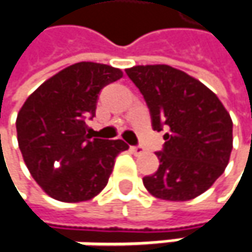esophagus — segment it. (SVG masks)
Listing matches in <instances>:
<instances>
[{
    "label": "esophagus",
    "mask_w": 252,
    "mask_h": 252,
    "mask_svg": "<svg viewBox=\"0 0 252 252\" xmlns=\"http://www.w3.org/2000/svg\"><path fill=\"white\" fill-rule=\"evenodd\" d=\"M131 151H132L135 156H141V154H144V149H143V147H140V146H137V147H131Z\"/></svg>",
    "instance_id": "esophagus-1"
}]
</instances>
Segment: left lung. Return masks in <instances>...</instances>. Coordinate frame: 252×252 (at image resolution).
Wrapping results in <instances>:
<instances>
[{
    "mask_svg": "<svg viewBox=\"0 0 252 252\" xmlns=\"http://www.w3.org/2000/svg\"><path fill=\"white\" fill-rule=\"evenodd\" d=\"M143 94L156 131L167 128L160 166L143 183L154 197L190 200L206 192L225 172L232 151V120L202 82L169 64L126 70Z\"/></svg>",
    "mask_w": 252,
    "mask_h": 252,
    "instance_id": "8db88e82",
    "label": "left lung"
}]
</instances>
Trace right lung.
Segmentation results:
<instances>
[{
	"instance_id": "1",
	"label": "right lung",
	"mask_w": 252,
	"mask_h": 252,
	"mask_svg": "<svg viewBox=\"0 0 252 252\" xmlns=\"http://www.w3.org/2000/svg\"><path fill=\"white\" fill-rule=\"evenodd\" d=\"M123 78L121 69L80 62L43 82L17 115V140L24 163L50 197L76 203L102 192L123 140L86 134L103 86Z\"/></svg>"
}]
</instances>
